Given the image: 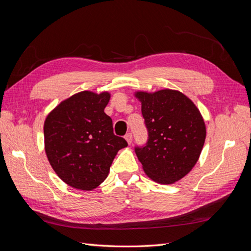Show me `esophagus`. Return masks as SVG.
<instances>
[{
    "label": "esophagus",
    "mask_w": 251,
    "mask_h": 251,
    "mask_svg": "<svg viewBox=\"0 0 251 251\" xmlns=\"http://www.w3.org/2000/svg\"><path fill=\"white\" fill-rule=\"evenodd\" d=\"M125 139L126 140V142H127L128 144H131L132 141H133V136H132V134H131V133H127V134L125 136Z\"/></svg>",
    "instance_id": "esophagus-1"
}]
</instances>
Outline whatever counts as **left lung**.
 I'll return each mask as SVG.
<instances>
[{
  "instance_id": "left-lung-1",
  "label": "left lung",
  "mask_w": 251,
  "mask_h": 251,
  "mask_svg": "<svg viewBox=\"0 0 251 251\" xmlns=\"http://www.w3.org/2000/svg\"><path fill=\"white\" fill-rule=\"evenodd\" d=\"M149 132L147 146L135 153L147 176L172 184L193 170L202 151L206 126L199 109L180 91H136Z\"/></svg>"
}]
</instances>
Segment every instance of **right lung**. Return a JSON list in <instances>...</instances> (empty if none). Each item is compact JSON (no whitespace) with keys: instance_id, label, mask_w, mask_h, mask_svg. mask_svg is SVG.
<instances>
[{"instance_id":"right-lung-1","label":"right lung","mask_w":251,"mask_h":251,"mask_svg":"<svg viewBox=\"0 0 251 251\" xmlns=\"http://www.w3.org/2000/svg\"><path fill=\"white\" fill-rule=\"evenodd\" d=\"M107 91H81L60 101L45 119V151L53 171L67 185L93 191L108 177L110 166L126 141L113 133L104 108Z\"/></svg>"}]
</instances>
